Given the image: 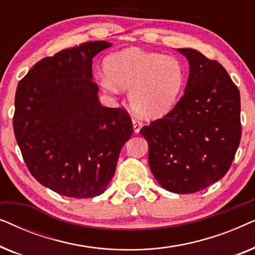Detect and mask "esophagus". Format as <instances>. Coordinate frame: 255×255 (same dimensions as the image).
Returning <instances> with one entry per match:
<instances>
[{"mask_svg":"<svg viewBox=\"0 0 255 255\" xmlns=\"http://www.w3.org/2000/svg\"><path fill=\"white\" fill-rule=\"evenodd\" d=\"M132 125H133V132L135 134L139 133V131H140V128L142 127V123L139 120H137V118H133L132 120Z\"/></svg>","mask_w":255,"mask_h":255,"instance_id":"esophagus-1","label":"esophagus"}]
</instances>
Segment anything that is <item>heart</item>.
<instances>
[{"instance_id": "heart-1", "label": "heart", "mask_w": 255, "mask_h": 255, "mask_svg": "<svg viewBox=\"0 0 255 255\" xmlns=\"http://www.w3.org/2000/svg\"><path fill=\"white\" fill-rule=\"evenodd\" d=\"M104 72L106 76L100 80L104 92L116 95L130 90L132 110L145 118L168 114L186 79L182 62L177 58L135 47L109 55L104 61Z\"/></svg>"}]
</instances>
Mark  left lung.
<instances>
[{"mask_svg": "<svg viewBox=\"0 0 255 255\" xmlns=\"http://www.w3.org/2000/svg\"><path fill=\"white\" fill-rule=\"evenodd\" d=\"M189 76L183 96L161 120L140 130L148 163L163 189L203 190L225 175L242 137L240 94L221 64L194 48H177Z\"/></svg>", "mask_w": 255, "mask_h": 255, "instance_id": "1", "label": "left lung"}]
</instances>
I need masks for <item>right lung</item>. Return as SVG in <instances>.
<instances>
[{
    "mask_svg": "<svg viewBox=\"0 0 255 255\" xmlns=\"http://www.w3.org/2000/svg\"><path fill=\"white\" fill-rule=\"evenodd\" d=\"M111 45L92 41L41 59L17 86L13 132L24 161L64 196L103 194L133 133L127 111L103 107L93 81V58Z\"/></svg>",
    "mask_w": 255,
    "mask_h": 255,
    "instance_id": "right-lung-1",
    "label": "right lung"
}]
</instances>
